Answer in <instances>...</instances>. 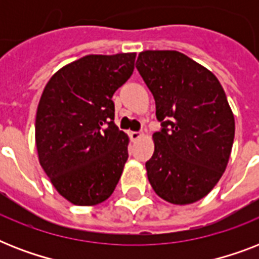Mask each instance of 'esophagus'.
<instances>
[{
	"label": "esophagus",
	"mask_w": 259,
	"mask_h": 259,
	"mask_svg": "<svg viewBox=\"0 0 259 259\" xmlns=\"http://www.w3.org/2000/svg\"><path fill=\"white\" fill-rule=\"evenodd\" d=\"M141 132H130L129 133V136H130V138H132V141H137L138 138L141 137Z\"/></svg>",
	"instance_id": "1"
}]
</instances>
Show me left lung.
Returning a JSON list of instances; mask_svg holds the SVG:
<instances>
[{"label": "left lung", "mask_w": 259, "mask_h": 259, "mask_svg": "<svg viewBox=\"0 0 259 259\" xmlns=\"http://www.w3.org/2000/svg\"><path fill=\"white\" fill-rule=\"evenodd\" d=\"M136 67L162 126L145 164L150 185L172 204L200 200L222 177L233 148L235 121L225 90L211 71L177 51H144Z\"/></svg>", "instance_id": "1"}]
</instances>
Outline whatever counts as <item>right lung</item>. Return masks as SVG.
Returning <instances> with one entry per match:
<instances>
[{
  "instance_id": "right-lung-1",
  "label": "right lung",
  "mask_w": 259,
  "mask_h": 259,
  "mask_svg": "<svg viewBox=\"0 0 259 259\" xmlns=\"http://www.w3.org/2000/svg\"><path fill=\"white\" fill-rule=\"evenodd\" d=\"M136 54L87 55L50 79L36 113L38 161L72 204L111 196L129 157V137L114 123L113 95L134 70Z\"/></svg>"
}]
</instances>
